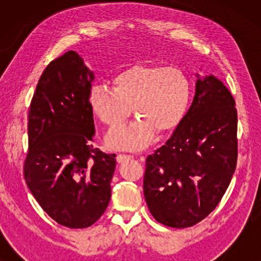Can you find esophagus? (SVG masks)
<instances>
[{
  "label": "esophagus",
  "instance_id": "esophagus-1",
  "mask_svg": "<svg viewBox=\"0 0 261 261\" xmlns=\"http://www.w3.org/2000/svg\"><path fill=\"white\" fill-rule=\"evenodd\" d=\"M132 158H133V155H129V154H117L116 160H117V163H123L124 160H128V159H132Z\"/></svg>",
  "mask_w": 261,
  "mask_h": 261
}]
</instances>
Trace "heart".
<instances>
[{"instance_id": "1", "label": "heart", "mask_w": 261, "mask_h": 261, "mask_svg": "<svg viewBox=\"0 0 261 261\" xmlns=\"http://www.w3.org/2000/svg\"><path fill=\"white\" fill-rule=\"evenodd\" d=\"M190 94V80L179 67L135 65L113 78V89L95 85L89 92V106L110 128L121 126L132 108L139 119L109 133L107 144L137 151L151 142L154 132L165 134L179 124Z\"/></svg>"}]
</instances>
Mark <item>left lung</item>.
I'll return each mask as SVG.
<instances>
[{"label":"left lung","mask_w":261,"mask_h":261,"mask_svg":"<svg viewBox=\"0 0 261 261\" xmlns=\"http://www.w3.org/2000/svg\"><path fill=\"white\" fill-rule=\"evenodd\" d=\"M190 108L169 140L146 159L144 195L158 222L187 228L205 219L226 192L238 159V114L229 90L197 73Z\"/></svg>","instance_id":"obj_1"}]
</instances>
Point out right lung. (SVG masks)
<instances>
[{"label": "right lung", "instance_id": "add662e5", "mask_svg": "<svg viewBox=\"0 0 261 261\" xmlns=\"http://www.w3.org/2000/svg\"><path fill=\"white\" fill-rule=\"evenodd\" d=\"M94 78L78 53L67 51L44 70L28 112L24 179L46 214L69 228L94 224L112 196L116 155L91 142Z\"/></svg>", "mask_w": 261, "mask_h": 261}]
</instances>
